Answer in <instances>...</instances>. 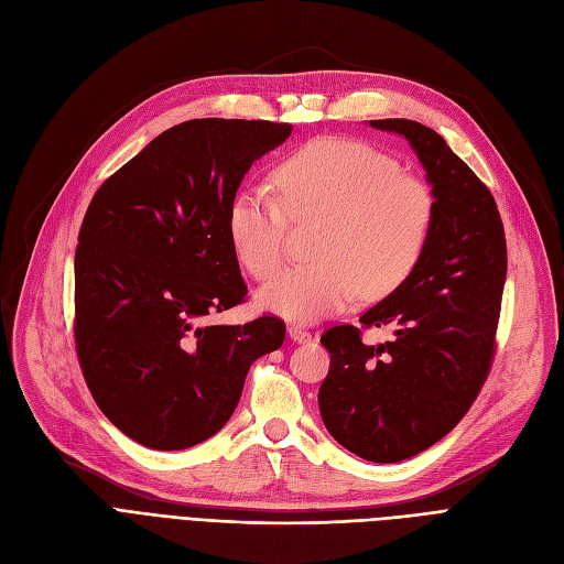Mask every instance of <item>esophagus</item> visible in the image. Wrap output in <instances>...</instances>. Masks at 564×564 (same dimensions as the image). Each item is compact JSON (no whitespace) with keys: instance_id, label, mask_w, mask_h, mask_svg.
Wrapping results in <instances>:
<instances>
[{"instance_id":"1","label":"esophagus","mask_w":564,"mask_h":564,"mask_svg":"<svg viewBox=\"0 0 564 564\" xmlns=\"http://www.w3.org/2000/svg\"><path fill=\"white\" fill-rule=\"evenodd\" d=\"M289 336H291V340H296V343H307L310 338H313V334H310L307 328H303L299 324H291L289 326Z\"/></svg>"}]
</instances>
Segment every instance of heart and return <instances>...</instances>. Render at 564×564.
I'll use <instances>...</instances> for the list:
<instances>
[{
	"mask_svg": "<svg viewBox=\"0 0 564 564\" xmlns=\"http://www.w3.org/2000/svg\"><path fill=\"white\" fill-rule=\"evenodd\" d=\"M280 198L263 186L240 191L228 209L230 242L257 280L286 261L289 228L317 221V263L284 270L259 294L261 307L313 322L359 294L382 299L415 270L434 224V193L364 142L319 138L291 151L273 170Z\"/></svg>",
	"mask_w": 564,
	"mask_h": 564,
	"instance_id": "1",
	"label": "heart"
}]
</instances>
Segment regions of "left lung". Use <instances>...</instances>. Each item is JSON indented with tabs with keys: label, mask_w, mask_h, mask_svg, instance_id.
<instances>
[{
	"label": "left lung",
	"mask_w": 564,
	"mask_h": 564,
	"mask_svg": "<svg viewBox=\"0 0 564 564\" xmlns=\"http://www.w3.org/2000/svg\"><path fill=\"white\" fill-rule=\"evenodd\" d=\"M411 142L434 193L422 257L399 289L359 317L326 328L332 366L319 413L343 448L392 464L430 448L467 415L488 378L507 282V238L490 188L417 121H371ZM390 325L392 341L368 346L360 328Z\"/></svg>",
	"instance_id": "1"
}]
</instances>
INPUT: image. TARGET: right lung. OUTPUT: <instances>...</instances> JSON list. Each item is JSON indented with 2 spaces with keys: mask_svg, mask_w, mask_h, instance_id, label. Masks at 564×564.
<instances>
[{
  "mask_svg": "<svg viewBox=\"0 0 564 564\" xmlns=\"http://www.w3.org/2000/svg\"><path fill=\"white\" fill-rule=\"evenodd\" d=\"M289 123L193 119L161 132L95 191L74 254V343L111 424L153 451L215 436L249 366L284 343L275 315L209 317L247 299L228 209Z\"/></svg>",
  "mask_w": 564,
  "mask_h": 564,
  "instance_id": "1",
  "label": "right lung"
}]
</instances>
